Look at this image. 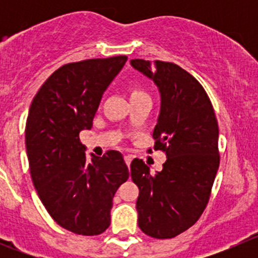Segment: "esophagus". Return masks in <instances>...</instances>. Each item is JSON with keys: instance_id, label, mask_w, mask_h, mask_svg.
<instances>
[{"instance_id": "1", "label": "esophagus", "mask_w": 258, "mask_h": 258, "mask_svg": "<svg viewBox=\"0 0 258 258\" xmlns=\"http://www.w3.org/2000/svg\"><path fill=\"white\" fill-rule=\"evenodd\" d=\"M131 161H132L131 156H130V155L124 156V162H126V165L128 166V167H130V165H131Z\"/></svg>"}]
</instances>
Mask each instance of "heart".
Masks as SVG:
<instances>
[{
    "instance_id": "b5f03b06",
    "label": "heart",
    "mask_w": 258,
    "mask_h": 258,
    "mask_svg": "<svg viewBox=\"0 0 258 258\" xmlns=\"http://www.w3.org/2000/svg\"><path fill=\"white\" fill-rule=\"evenodd\" d=\"M141 95H147L142 88L140 87H134L131 90V97H136V96H141Z\"/></svg>"
}]
</instances>
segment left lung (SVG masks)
I'll return each instance as SVG.
<instances>
[{
	"mask_svg": "<svg viewBox=\"0 0 258 258\" xmlns=\"http://www.w3.org/2000/svg\"><path fill=\"white\" fill-rule=\"evenodd\" d=\"M131 64L160 90L153 150L167 157L155 173L142 160L131 162L139 227L153 238H172L194 226L209 204L220 166L217 118L201 83L177 64L141 58Z\"/></svg>",
	"mask_w": 258,
	"mask_h": 258,
	"instance_id": "8db88e82",
	"label": "left lung"
}]
</instances>
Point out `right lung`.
I'll return each instance as SVG.
<instances>
[{"label":"right lung","mask_w":258,"mask_h":258,"mask_svg":"<svg viewBox=\"0 0 258 258\" xmlns=\"http://www.w3.org/2000/svg\"><path fill=\"white\" fill-rule=\"evenodd\" d=\"M126 61L114 56L63 64L31 103L25 134L33 186L49 216L76 235L105 232L114 194L128 178L121 152L110 150L87 161L80 141Z\"/></svg>","instance_id":"obj_1"}]
</instances>
